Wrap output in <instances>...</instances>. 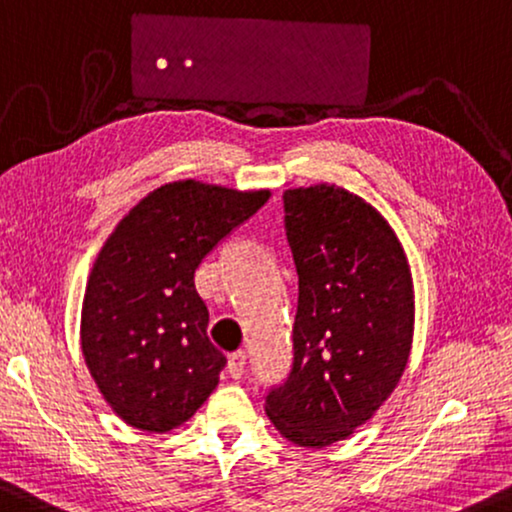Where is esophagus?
Returning <instances> with one entry per match:
<instances>
[{"instance_id": "esophagus-1", "label": "esophagus", "mask_w": 512, "mask_h": 512, "mask_svg": "<svg viewBox=\"0 0 512 512\" xmlns=\"http://www.w3.org/2000/svg\"><path fill=\"white\" fill-rule=\"evenodd\" d=\"M245 360H248V356H245V351L231 353L229 363H227V372L231 374V379H241V377H243V372H245Z\"/></svg>"}]
</instances>
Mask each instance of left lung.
Wrapping results in <instances>:
<instances>
[{"instance_id":"obj_1","label":"left lung","mask_w":512,"mask_h":512,"mask_svg":"<svg viewBox=\"0 0 512 512\" xmlns=\"http://www.w3.org/2000/svg\"><path fill=\"white\" fill-rule=\"evenodd\" d=\"M283 213L299 295L290 372L264 405L281 435L320 449L349 438L403 377L412 276L384 217L346 189H288Z\"/></svg>"}]
</instances>
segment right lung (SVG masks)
I'll use <instances>...</instances> for the list:
<instances>
[{
	"label": "right lung",
	"instance_id": "add662e5",
	"mask_svg": "<svg viewBox=\"0 0 512 512\" xmlns=\"http://www.w3.org/2000/svg\"><path fill=\"white\" fill-rule=\"evenodd\" d=\"M269 192L182 180L154 189L107 238L86 285L81 351L126 424L163 433L215 391L227 356L208 339L194 274Z\"/></svg>",
	"mask_w": 512,
	"mask_h": 512
}]
</instances>
